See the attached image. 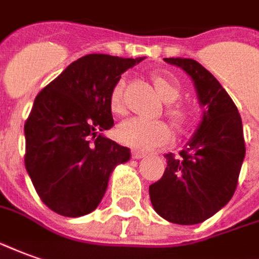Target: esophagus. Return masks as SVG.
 Returning a JSON list of instances; mask_svg holds the SVG:
<instances>
[{"mask_svg": "<svg viewBox=\"0 0 259 259\" xmlns=\"http://www.w3.org/2000/svg\"><path fill=\"white\" fill-rule=\"evenodd\" d=\"M132 157L136 158V160H139V158H143V157H146V154L140 151V150H132Z\"/></svg>", "mask_w": 259, "mask_h": 259, "instance_id": "esophagus-1", "label": "esophagus"}]
</instances>
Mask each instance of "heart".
I'll return each instance as SVG.
<instances>
[{"label":"heart","mask_w":259,"mask_h":259,"mask_svg":"<svg viewBox=\"0 0 259 259\" xmlns=\"http://www.w3.org/2000/svg\"><path fill=\"white\" fill-rule=\"evenodd\" d=\"M151 81L161 98L167 102L165 113L177 129H182L191 122L192 113L185 105L175 101L181 95V84L167 73H153ZM124 81L119 79L109 92V109L113 115H123L124 108ZM116 136L119 142L137 150H151L167 143L171 137V127L164 120H150L143 117H132L117 126Z\"/></svg>","instance_id":"heart-1"}]
</instances>
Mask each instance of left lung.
<instances>
[{
  "mask_svg": "<svg viewBox=\"0 0 259 259\" xmlns=\"http://www.w3.org/2000/svg\"><path fill=\"white\" fill-rule=\"evenodd\" d=\"M164 60L191 75L203 116L199 129L175 157L165 155L161 180L148 188L154 210L175 224H198L218 213L236 192L245 155L237 106L205 67L192 59Z\"/></svg>",
  "mask_w": 259,
  "mask_h": 259,
  "instance_id": "1",
  "label": "left lung"
}]
</instances>
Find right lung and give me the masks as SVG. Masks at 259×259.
I'll use <instances>...</instances> for the list:
<instances>
[{"label":"right lung","instance_id":"right-lung-1","mask_svg":"<svg viewBox=\"0 0 259 259\" xmlns=\"http://www.w3.org/2000/svg\"><path fill=\"white\" fill-rule=\"evenodd\" d=\"M142 60L88 54L37 94L25 122V167L49 209L66 218L91 213L113 168L130 158L102 132L113 126L112 87Z\"/></svg>","mask_w":259,"mask_h":259}]
</instances>
